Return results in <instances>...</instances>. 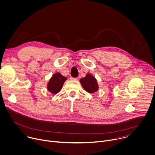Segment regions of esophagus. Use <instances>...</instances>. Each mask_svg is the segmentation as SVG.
<instances>
[{
    "label": "esophagus",
    "mask_w": 155,
    "mask_h": 155,
    "mask_svg": "<svg viewBox=\"0 0 155 155\" xmlns=\"http://www.w3.org/2000/svg\"><path fill=\"white\" fill-rule=\"evenodd\" d=\"M70 79L72 80H77V78H74V77H71L70 78Z\"/></svg>",
    "instance_id": "34e87169"
}]
</instances>
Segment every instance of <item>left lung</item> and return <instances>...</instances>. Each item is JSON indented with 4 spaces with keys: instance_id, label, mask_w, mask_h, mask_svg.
Wrapping results in <instances>:
<instances>
[{
    "instance_id": "obj_1",
    "label": "left lung",
    "mask_w": 155,
    "mask_h": 155,
    "mask_svg": "<svg viewBox=\"0 0 155 155\" xmlns=\"http://www.w3.org/2000/svg\"><path fill=\"white\" fill-rule=\"evenodd\" d=\"M80 82L84 89L89 93H94L98 89L97 80L90 74H86L85 77L81 78Z\"/></svg>"
}]
</instances>
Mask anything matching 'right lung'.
<instances>
[{"instance_id":"obj_1","label":"right lung","mask_w":155,"mask_h":155,"mask_svg":"<svg viewBox=\"0 0 155 155\" xmlns=\"http://www.w3.org/2000/svg\"><path fill=\"white\" fill-rule=\"evenodd\" d=\"M67 78L63 76L60 73L57 72L52 75L47 84L48 91L54 94L59 92L62 88Z\"/></svg>"}]
</instances>
